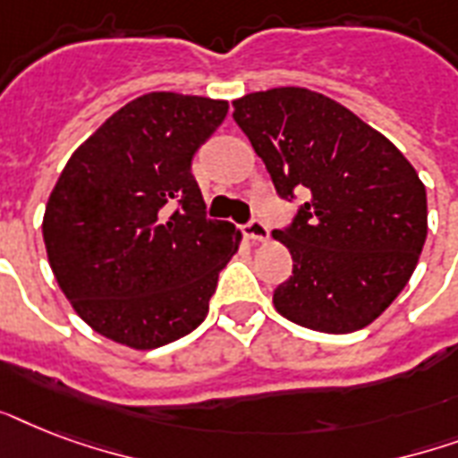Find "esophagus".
<instances>
[{"label":"esophagus","instance_id":"1","mask_svg":"<svg viewBox=\"0 0 458 458\" xmlns=\"http://www.w3.org/2000/svg\"><path fill=\"white\" fill-rule=\"evenodd\" d=\"M244 233H247V237H251L254 242H264L266 237H268V225H266L261 218L254 216V218L244 225Z\"/></svg>","mask_w":458,"mask_h":458}]
</instances>
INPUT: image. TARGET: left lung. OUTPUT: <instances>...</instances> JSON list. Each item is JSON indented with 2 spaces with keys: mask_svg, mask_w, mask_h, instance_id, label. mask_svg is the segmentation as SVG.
Returning <instances> with one entry per match:
<instances>
[{
  "mask_svg": "<svg viewBox=\"0 0 458 458\" xmlns=\"http://www.w3.org/2000/svg\"><path fill=\"white\" fill-rule=\"evenodd\" d=\"M233 106L280 199L300 197L293 223L273 230L293 254L273 304L318 333L361 330L419 264L428 235L419 173L390 140L311 89H266Z\"/></svg>",
  "mask_w": 458,
  "mask_h": 458,
  "instance_id": "left-lung-1",
  "label": "left lung"
}]
</instances>
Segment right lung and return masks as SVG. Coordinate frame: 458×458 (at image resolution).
I'll return each instance as SVG.
<instances>
[{
  "label": "right lung",
  "instance_id": "right-lung-1",
  "mask_svg": "<svg viewBox=\"0 0 458 458\" xmlns=\"http://www.w3.org/2000/svg\"><path fill=\"white\" fill-rule=\"evenodd\" d=\"M228 114L208 97L149 92L75 149L42 221L56 283L85 323L132 349L207 318L240 233L207 218L192 158Z\"/></svg>",
  "mask_w": 458,
  "mask_h": 458
}]
</instances>
